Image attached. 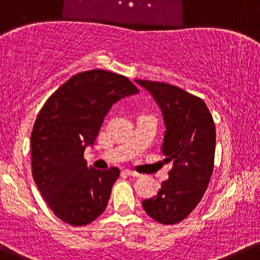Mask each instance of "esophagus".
I'll return each instance as SVG.
<instances>
[{
	"label": "esophagus",
	"mask_w": 260,
	"mask_h": 260,
	"mask_svg": "<svg viewBox=\"0 0 260 260\" xmlns=\"http://www.w3.org/2000/svg\"><path fill=\"white\" fill-rule=\"evenodd\" d=\"M124 174L128 176H133V178H139V176H141V174L132 172V170H124Z\"/></svg>",
	"instance_id": "34e87169"
}]
</instances>
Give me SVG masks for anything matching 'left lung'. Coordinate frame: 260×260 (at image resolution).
<instances>
[{"label": "left lung", "instance_id": "8db88e82", "mask_svg": "<svg viewBox=\"0 0 260 260\" xmlns=\"http://www.w3.org/2000/svg\"><path fill=\"white\" fill-rule=\"evenodd\" d=\"M162 113L165 123L161 153L173 161L169 179L154 198L143 201L148 216L162 224L178 223L201 201L212 175L216 128L206 104L174 85L136 80Z\"/></svg>", "mask_w": 260, "mask_h": 260}]
</instances>
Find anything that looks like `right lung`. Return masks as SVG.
<instances>
[{
  "instance_id": "obj_1",
  "label": "right lung",
  "mask_w": 260,
  "mask_h": 260,
  "mask_svg": "<svg viewBox=\"0 0 260 260\" xmlns=\"http://www.w3.org/2000/svg\"><path fill=\"white\" fill-rule=\"evenodd\" d=\"M138 92L124 76L90 70L70 78L42 107L30 137L33 179L65 223L88 224L106 209L119 169L87 168L84 152L112 105Z\"/></svg>"
}]
</instances>
